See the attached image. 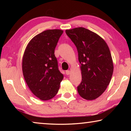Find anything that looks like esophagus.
Instances as JSON below:
<instances>
[{"label": "esophagus", "mask_w": 131, "mask_h": 131, "mask_svg": "<svg viewBox=\"0 0 131 131\" xmlns=\"http://www.w3.org/2000/svg\"><path fill=\"white\" fill-rule=\"evenodd\" d=\"M70 71L69 70H66V74H67V75L70 74Z\"/></svg>", "instance_id": "esophagus-1"}]
</instances>
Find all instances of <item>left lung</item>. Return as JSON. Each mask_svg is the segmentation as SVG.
Wrapping results in <instances>:
<instances>
[{"label":"left lung","instance_id":"1","mask_svg":"<svg viewBox=\"0 0 131 131\" xmlns=\"http://www.w3.org/2000/svg\"><path fill=\"white\" fill-rule=\"evenodd\" d=\"M77 47L82 81L79 94L86 100H94L105 92L113 73V63L107 43L95 33L83 27L66 30Z\"/></svg>","mask_w":131,"mask_h":131}]
</instances>
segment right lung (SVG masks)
I'll list each match as a JSON object with an SVG mask.
<instances>
[{"label": "right lung", "mask_w": 131, "mask_h": 131, "mask_svg": "<svg viewBox=\"0 0 131 131\" xmlns=\"http://www.w3.org/2000/svg\"><path fill=\"white\" fill-rule=\"evenodd\" d=\"M63 31L49 29L31 39L23 58V75L30 90L42 101L54 97L63 75L58 69L54 51Z\"/></svg>", "instance_id": "obj_1"}]
</instances>
